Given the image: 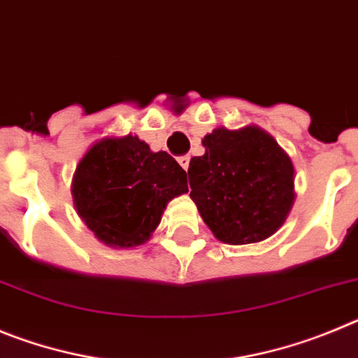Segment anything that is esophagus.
<instances>
[{"instance_id": "obj_1", "label": "esophagus", "mask_w": 358, "mask_h": 358, "mask_svg": "<svg viewBox=\"0 0 358 358\" xmlns=\"http://www.w3.org/2000/svg\"><path fill=\"white\" fill-rule=\"evenodd\" d=\"M189 162H191V157L185 155V157H180L178 159V164L183 167V169H185V171L189 169Z\"/></svg>"}]
</instances>
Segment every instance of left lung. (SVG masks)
Returning a JSON list of instances; mask_svg holds the SVG:
<instances>
[{
    "instance_id": "1",
    "label": "left lung",
    "mask_w": 358,
    "mask_h": 358,
    "mask_svg": "<svg viewBox=\"0 0 358 358\" xmlns=\"http://www.w3.org/2000/svg\"><path fill=\"white\" fill-rule=\"evenodd\" d=\"M205 155L189 164L191 198L215 239L257 244L276 234L296 199L294 166L273 135L255 124L215 128Z\"/></svg>"
}]
</instances>
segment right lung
<instances>
[{
  "mask_svg": "<svg viewBox=\"0 0 358 358\" xmlns=\"http://www.w3.org/2000/svg\"><path fill=\"white\" fill-rule=\"evenodd\" d=\"M187 191L180 164L131 134L96 141L80 159L71 183L78 215L110 248L146 244L167 203Z\"/></svg>",
  "mask_w": 358,
  "mask_h": 358,
  "instance_id": "right-lung-1",
  "label": "right lung"
}]
</instances>
